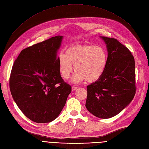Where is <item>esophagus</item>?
<instances>
[{
	"instance_id": "esophagus-1",
	"label": "esophagus",
	"mask_w": 149,
	"mask_h": 149,
	"mask_svg": "<svg viewBox=\"0 0 149 149\" xmlns=\"http://www.w3.org/2000/svg\"><path fill=\"white\" fill-rule=\"evenodd\" d=\"M76 89H78L77 86H72V91H75Z\"/></svg>"
}]
</instances>
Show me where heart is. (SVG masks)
I'll return each mask as SVG.
<instances>
[{
  "label": "heart",
  "instance_id": "obj_1",
  "mask_svg": "<svg viewBox=\"0 0 149 149\" xmlns=\"http://www.w3.org/2000/svg\"><path fill=\"white\" fill-rule=\"evenodd\" d=\"M107 56L104 49L94 45H76L66 49L58 56V66L61 76L68 79L73 70L76 73L72 81L79 83L86 79L94 82L105 71Z\"/></svg>",
  "mask_w": 149,
  "mask_h": 149
}]
</instances>
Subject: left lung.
<instances>
[{
	"mask_svg": "<svg viewBox=\"0 0 149 149\" xmlns=\"http://www.w3.org/2000/svg\"><path fill=\"white\" fill-rule=\"evenodd\" d=\"M108 52L100 78L87 86L86 107L101 119L118 114L132 101L136 91L135 60L129 49L113 38L101 37Z\"/></svg>",
	"mask_w": 149,
	"mask_h": 149,
	"instance_id": "1",
	"label": "left lung"
}]
</instances>
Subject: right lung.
<instances>
[{
  "instance_id": "add662e5",
  "label": "right lung",
  "mask_w": 149,
  "mask_h": 149,
  "mask_svg": "<svg viewBox=\"0 0 149 149\" xmlns=\"http://www.w3.org/2000/svg\"><path fill=\"white\" fill-rule=\"evenodd\" d=\"M62 39L56 36L24 49L12 66V97L26 118L37 123L55 120L71 92L58 66L57 52Z\"/></svg>"
}]
</instances>
